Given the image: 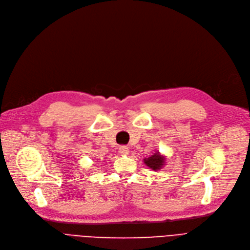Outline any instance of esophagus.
<instances>
[{"mask_svg": "<svg viewBox=\"0 0 250 250\" xmlns=\"http://www.w3.org/2000/svg\"><path fill=\"white\" fill-rule=\"evenodd\" d=\"M118 153L122 154V155H125L128 153V147L127 146H121L118 148Z\"/></svg>", "mask_w": 250, "mask_h": 250, "instance_id": "obj_1", "label": "esophagus"}]
</instances>
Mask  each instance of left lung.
Here are the masks:
<instances>
[{
	"instance_id": "8db88e82",
	"label": "left lung",
	"mask_w": 250,
	"mask_h": 250,
	"mask_svg": "<svg viewBox=\"0 0 250 250\" xmlns=\"http://www.w3.org/2000/svg\"><path fill=\"white\" fill-rule=\"evenodd\" d=\"M144 161H145V164L147 166H149L153 170L160 169L164 164V158L163 157H161L158 153H155L154 155L149 157V158L144 159Z\"/></svg>"
}]
</instances>
